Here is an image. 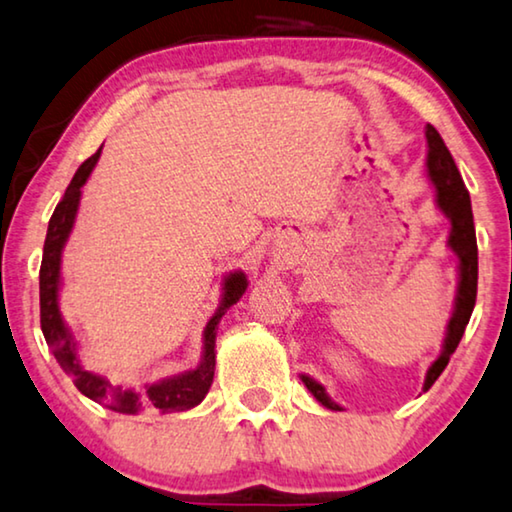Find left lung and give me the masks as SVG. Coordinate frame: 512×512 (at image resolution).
Masks as SVG:
<instances>
[{
  "label": "left lung",
  "mask_w": 512,
  "mask_h": 512,
  "mask_svg": "<svg viewBox=\"0 0 512 512\" xmlns=\"http://www.w3.org/2000/svg\"><path fill=\"white\" fill-rule=\"evenodd\" d=\"M427 169L429 178L436 187V204L445 213V218H450V248L455 250L459 257V287H457V299H455V311L448 322V334H445L443 352L438 355L434 364L429 366L427 378H424L422 390L427 392L431 385L436 383V378L441 376L445 366L450 362V355L457 350L459 341H462L464 329L469 325L473 306H475V294H478V243H475V227H473V211H471V197L469 190L462 181L455 160H452L448 146L441 139V134L436 132L434 125H427ZM308 392L318 399L322 406L329 410H343L338 403L327 397L325 387L315 383L313 378L301 376Z\"/></svg>",
  "instance_id": "obj_1"
}]
</instances>
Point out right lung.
Instances as JSON below:
<instances>
[{
    "label": "right lung",
    "mask_w": 512,
    "mask_h": 512,
    "mask_svg": "<svg viewBox=\"0 0 512 512\" xmlns=\"http://www.w3.org/2000/svg\"><path fill=\"white\" fill-rule=\"evenodd\" d=\"M97 150L95 155L88 157L78 171L71 178V183L60 199V204L55 206L53 215L48 222V234L46 243H43V259H41V271H39V304H41V331L46 338L48 348L53 350V355L64 373H69V378L74 380L78 392L85 397L102 403V406L115 410V413H127L134 415L139 413L141 406H153L160 413H176V410L194 408L201 399L206 397L213 383V371H215V334H218V322L222 315L227 313L229 306H234L236 301L246 292L248 280L246 273L236 271L229 273L225 278V292H222V304L208 325L204 329V357L197 369L185 371L181 376L160 380L155 385H146L143 392L134 390H122V387L111 385L109 380L97 376V373L85 371L81 362L76 357V343L71 336L69 327L64 325L60 306H57V290H60V259L62 248L69 239L71 227H74L78 201H81V187L88 181V176L95 169L99 160Z\"/></svg>",
    "instance_id": "right-lung-1"
}]
</instances>
